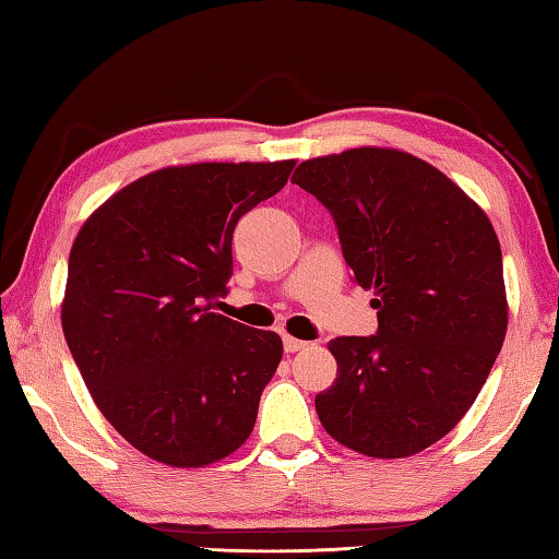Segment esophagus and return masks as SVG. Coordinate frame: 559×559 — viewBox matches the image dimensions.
I'll list each match as a JSON object with an SVG mask.
<instances>
[{
	"label": "esophagus",
	"instance_id": "esophagus-1",
	"mask_svg": "<svg viewBox=\"0 0 559 559\" xmlns=\"http://www.w3.org/2000/svg\"><path fill=\"white\" fill-rule=\"evenodd\" d=\"M306 347H308V343H302V340H296L290 335L283 337V349H286V353H300V349H306Z\"/></svg>",
	"mask_w": 559,
	"mask_h": 559
}]
</instances>
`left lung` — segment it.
<instances>
[{
    "mask_svg": "<svg viewBox=\"0 0 559 559\" xmlns=\"http://www.w3.org/2000/svg\"><path fill=\"white\" fill-rule=\"evenodd\" d=\"M290 182L325 206L377 333L335 337L337 380L316 396L325 431L374 459L419 453L456 427L503 347V253L488 216L424 159L357 147L300 163Z\"/></svg>",
    "mask_w": 559,
    "mask_h": 559,
    "instance_id": "8db88e82",
    "label": "left lung"
}]
</instances>
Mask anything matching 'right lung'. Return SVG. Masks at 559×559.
I'll return each mask as SVG.
<instances>
[{"label":"right lung","mask_w":559,"mask_h":559,"mask_svg":"<svg viewBox=\"0 0 559 559\" xmlns=\"http://www.w3.org/2000/svg\"><path fill=\"white\" fill-rule=\"evenodd\" d=\"M293 159L165 167L120 189L73 241L63 335L93 402L145 456L200 468L257 424L283 343L212 313L231 278V236L281 192Z\"/></svg>","instance_id":"1"}]
</instances>
